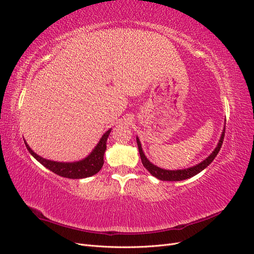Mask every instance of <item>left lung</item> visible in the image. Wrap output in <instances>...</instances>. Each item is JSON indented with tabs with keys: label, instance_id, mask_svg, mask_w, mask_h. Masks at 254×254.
<instances>
[{
	"label": "left lung",
	"instance_id": "8db88e82",
	"mask_svg": "<svg viewBox=\"0 0 254 254\" xmlns=\"http://www.w3.org/2000/svg\"><path fill=\"white\" fill-rule=\"evenodd\" d=\"M225 130H226V126L224 127V130H222L220 139L218 141V144L216 146L211 155L207 157L206 159H204L202 162L198 163L194 166L189 167V168H184V170H176V171H170V170H163V168L158 167L155 164H152L150 161L146 158L145 153L142 149V145L141 142L139 140V137L136 136V143H137V148H139V152H140V157L142 160V164L144 165V167L147 170L153 177L162 180V181H181V180H186L190 178V177H194L195 175L199 174L200 172H202L205 167L209 166L212 161L215 159V157L217 156V153L220 150V147L222 145V142H224V137H225Z\"/></svg>",
	"mask_w": 254,
	"mask_h": 254
}]
</instances>
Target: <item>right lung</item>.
<instances>
[{
  "instance_id": "right-lung-1",
  "label": "right lung",
  "mask_w": 254,
  "mask_h": 254,
  "mask_svg": "<svg viewBox=\"0 0 254 254\" xmlns=\"http://www.w3.org/2000/svg\"><path fill=\"white\" fill-rule=\"evenodd\" d=\"M111 132V129L108 131H106L101 140L97 143V145L94 147V149L90 152V155L82 160L76 161V162H57V161H52L44 159L40 157L39 155L30 149L29 146L27 145L26 141L25 145L26 148L38 162H40L44 167L49 168V170L53 173H55L64 178L70 179H82L87 178V177H91L95 174H97L101 168L104 165V153L107 148V139Z\"/></svg>"
}]
</instances>
